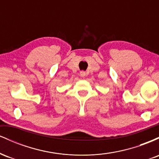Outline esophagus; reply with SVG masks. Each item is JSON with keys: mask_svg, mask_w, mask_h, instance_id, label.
Returning a JSON list of instances; mask_svg holds the SVG:
<instances>
[{"mask_svg": "<svg viewBox=\"0 0 159 159\" xmlns=\"http://www.w3.org/2000/svg\"><path fill=\"white\" fill-rule=\"evenodd\" d=\"M80 75H81V77H84L86 75V72L84 71H81V72H80Z\"/></svg>", "mask_w": 159, "mask_h": 159, "instance_id": "obj_1", "label": "esophagus"}]
</instances>
